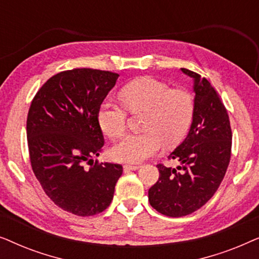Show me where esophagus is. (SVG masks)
<instances>
[{
  "mask_svg": "<svg viewBox=\"0 0 259 259\" xmlns=\"http://www.w3.org/2000/svg\"><path fill=\"white\" fill-rule=\"evenodd\" d=\"M140 167V165H123V169H126V171H136V169H139Z\"/></svg>",
  "mask_w": 259,
  "mask_h": 259,
  "instance_id": "obj_1",
  "label": "esophagus"
}]
</instances>
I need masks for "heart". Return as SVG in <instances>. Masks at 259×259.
<instances>
[{"instance_id":"obj_1","label":"heart","mask_w":259,"mask_h":259,"mask_svg":"<svg viewBox=\"0 0 259 259\" xmlns=\"http://www.w3.org/2000/svg\"><path fill=\"white\" fill-rule=\"evenodd\" d=\"M119 98L130 113L145 115L141 120L144 132L128 134L112 148L111 154L115 160L141 162L159 152L162 145L167 150L175 148L185 140L192 127L196 101L185 88H172L155 77L141 76L126 83L120 90ZM124 109L112 101L101 102L97 120L105 136L118 139L125 133Z\"/></svg>"}]
</instances>
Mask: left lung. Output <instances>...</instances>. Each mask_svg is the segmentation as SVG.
<instances>
[{"mask_svg":"<svg viewBox=\"0 0 259 259\" xmlns=\"http://www.w3.org/2000/svg\"><path fill=\"white\" fill-rule=\"evenodd\" d=\"M182 70L194 82V120L185 140L168 155L180 165H157L159 180L148 190L151 206L167 217L187 215L206 204L221 185L231 158L232 132L224 104L205 77Z\"/></svg>","mask_w":259,"mask_h":259,"instance_id":"left-lung-1","label":"left lung"}]
</instances>
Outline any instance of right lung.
<instances>
[{"label":"right lung","mask_w":259,"mask_h":259,"mask_svg":"<svg viewBox=\"0 0 259 259\" xmlns=\"http://www.w3.org/2000/svg\"><path fill=\"white\" fill-rule=\"evenodd\" d=\"M119 74L92 68L52 76L31 101L27 118L30 164L46 194L62 210L87 217L105 211L122 166L92 161L104 146L97 112Z\"/></svg>","instance_id":"obj_1"}]
</instances>
